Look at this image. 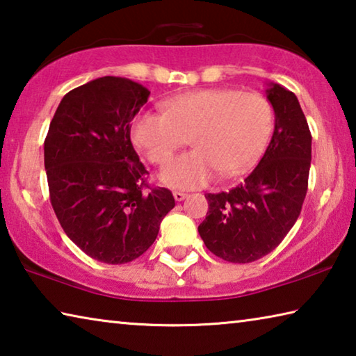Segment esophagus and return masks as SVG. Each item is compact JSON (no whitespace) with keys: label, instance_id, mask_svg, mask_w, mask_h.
Listing matches in <instances>:
<instances>
[{"label":"esophagus","instance_id":"34e87169","mask_svg":"<svg viewBox=\"0 0 356 356\" xmlns=\"http://www.w3.org/2000/svg\"><path fill=\"white\" fill-rule=\"evenodd\" d=\"M186 196H188V195H186V193H184V191H174V200H176L177 202L184 201Z\"/></svg>","mask_w":356,"mask_h":356}]
</instances>
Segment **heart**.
Listing matches in <instances>:
<instances>
[{
	"mask_svg": "<svg viewBox=\"0 0 356 356\" xmlns=\"http://www.w3.org/2000/svg\"><path fill=\"white\" fill-rule=\"evenodd\" d=\"M273 125V106L262 94L200 89L161 102V113H138L130 136L150 163L163 165L188 135L195 149L168 161L160 179L172 188H197L254 165Z\"/></svg>",
	"mask_w": 356,
	"mask_h": 356,
	"instance_id": "obj_1",
	"label": "heart"
}]
</instances>
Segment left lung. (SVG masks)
<instances>
[{"instance_id":"8db88e82","label":"left lung","mask_w":356,"mask_h":356,"mask_svg":"<svg viewBox=\"0 0 356 356\" xmlns=\"http://www.w3.org/2000/svg\"><path fill=\"white\" fill-rule=\"evenodd\" d=\"M275 130L264 156L243 184L206 196L209 212L197 231L215 256L248 264L287 236L303 206L311 168V131L297 95L268 83Z\"/></svg>"}]
</instances>
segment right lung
I'll use <instances>...</instances> for the list:
<instances>
[{
	"label": "right lung",
	"mask_w": 356,
	"mask_h": 356,
	"mask_svg": "<svg viewBox=\"0 0 356 356\" xmlns=\"http://www.w3.org/2000/svg\"><path fill=\"white\" fill-rule=\"evenodd\" d=\"M149 89L102 76L63 97L44 143L50 201L67 237L95 261L127 264L146 252L172 193L150 188L130 141Z\"/></svg>",
	"instance_id": "1"
}]
</instances>
